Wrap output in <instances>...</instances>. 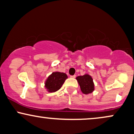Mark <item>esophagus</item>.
I'll return each mask as SVG.
<instances>
[{"label":"esophagus","instance_id":"obj_1","mask_svg":"<svg viewBox=\"0 0 134 134\" xmlns=\"http://www.w3.org/2000/svg\"><path fill=\"white\" fill-rule=\"evenodd\" d=\"M76 75H74V76H70V77L71 78H76Z\"/></svg>","mask_w":134,"mask_h":134}]
</instances>
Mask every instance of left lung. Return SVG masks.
<instances>
[{"label":"left lung","instance_id":"8db88e82","mask_svg":"<svg viewBox=\"0 0 134 134\" xmlns=\"http://www.w3.org/2000/svg\"><path fill=\"white\" fill-rule=\"evenodd\" d=\"M77 81L79 83L81 91L82 93L87 94L93 93L94 90V84L91 76L89 74H84V76H80L76 77Z\"/></svg>","mask_w":134,"mask_h":134}]
</instances>
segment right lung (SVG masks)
Masks as SVG:
<instances>
[{"label": "right lung", "mask_w": 134, "mask_h": 134, "mask_svg": "<svg viewBox=\"0 0 134 134\" xmlns=\"http://www.w3.org/2000/svg\"><path fill=\"white\" fill-rule=\"evenodd\" d=\"M67 79V74L64 72H53L46 80L44 87L50 93H54L61 88Z\"/></svg>", "instance_id": "1"}]
</instances>
